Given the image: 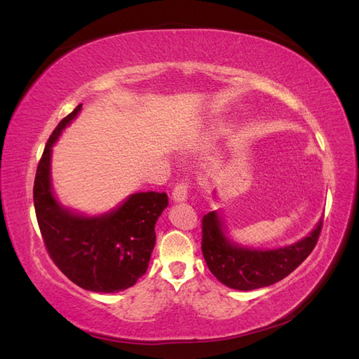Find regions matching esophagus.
Listing matches in <instances>:
<instances>
[{"mask_svg":"<svg viewBox=\"0 0 359 359\" xmlns=\"http://www.w3.org/2000/svg\"><path fill=\"white\" fill-rule=\"evenodd\" d=\"M188 198V183H179L176 188L172 189V202L182 203Z\"/></svg>","mask_w":359,"mask_h":359,"instance_id":"esophagus-1","label":"esophagus"}]
</instances>
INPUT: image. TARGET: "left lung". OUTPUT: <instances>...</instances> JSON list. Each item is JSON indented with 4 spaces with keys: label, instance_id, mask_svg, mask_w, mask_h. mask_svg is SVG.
I'll return each mask as SVG.
<instances>
[{
    "label": "left lung",
    "instance_id": "obj_1",
    "mask_svg": "<svg viewBox=\"0 0 359 359\" xmlns=\"http://www.w3.org/2000/svg\"><path fill=\"white\" fill-rule=\"evenodd\" d=\"M321 226L323 219L316 222L309 234L292 245L257 249L232 240L222 214L211 211L202 222V252L208 268L224 286L237 290L260 289L287 277L309 257Z\"/></svg>",
    "mask_w": 359,
    "mask_h": 359
}]
</instances>
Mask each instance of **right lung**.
<instances>
[{"instance_id":"add662e5","label":"right lung","mask_w":359,"mask_h":359,"mask_svg":"<svg viewBox=\"0 0 359 359\" xmlns=\"http://www.w3.org/2000/svg\"><path fill=\"white\" fill-rule=\"evenodd\" d=\"M79 104L50 136L41 157L33 203L48 255L74 285L113 294L136 285L156 245L154 226L168 206L165 193H135L113 210L87 215L64 206L52 185V151L61 133L78 118Z\"/></svg>"}]
</instances>
